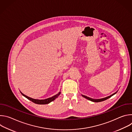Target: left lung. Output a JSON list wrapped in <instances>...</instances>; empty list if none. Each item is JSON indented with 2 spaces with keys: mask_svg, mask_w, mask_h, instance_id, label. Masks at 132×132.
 <instances>
[{
  "mask_svg": "<svg viewBox=\"0 0 132 132\" xmlns=\"http://www.w3.org/2000/svg\"><path fill=\"white\" fill-rule=\"evenodd\" d=\"M117 92H118V91L116 92L115 93H113L112 95H110V96H108V97H105V98H101V99H92V98H89V97H87V96H84V95H81V96H82L83 97H84L85 98H86V99H88V100H90V101H92V102H101V101H104V100H106V99L110 98L112 96L114 95L115 94H116Z\"/></svg>",
  "mask_w": 132,
  "mask_h": 132,
  "instance_id": "1",
  "label": "left lung"
}]
</instances>
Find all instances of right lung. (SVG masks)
<instances>
[{
  "label": "right lung",
  "instance_id": "1",
  "mask_svg": "<svg viewBox=\"0 0 132 132\" xmlns=\"http://www.w3.org/2000/svg\"><path fill=\"white\" fill-rule=\"evenodd\" d=\"M22 95V96H23L24 97H26V98H27L28 99H29V100L31 101L32 102H33L34 103L36 104H48L49 103H50L51 102L54 101L55 99L57 98L61 94V92H60L59 93L56 94V95L51 97V98H48L47 99H43V100H39V99H33L31 98L30 97H29L27 96H26L25 95H24L23 93H22L21 91H20Z\"/></svg>",
  "mask_w": 132,
  "mask_h": 132
}]
</instances>
